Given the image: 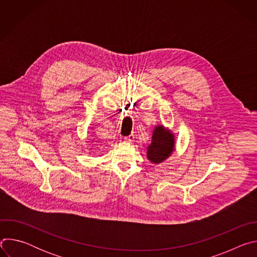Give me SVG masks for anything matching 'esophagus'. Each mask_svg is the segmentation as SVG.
I'll use <instances>...</instances> for the list:
<instances>
[{
  "instance_id": "1",
  "label": "esophagus",
  "mask_w": 257,
  "mask_h": 257,
  "mask_svg": "<svg viewBox=\"0 0 257 257\" xmlns=\"http://www.w3.org/2000/svg\"><path fill=\"white\" fill-rule=\"evenodd\" d=\"M134 138H135V134H134V133H131L130 135H128V136L125 137V140L128 141V142H132V141L134 140Z\"/></svg>"
}]
</instances>
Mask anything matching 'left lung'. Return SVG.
I'll return each instance as SVG.
<instances>
[{
	"mask_svg": "<svg viewBox=\"0 0 257 257\" xmlns=\"http://www.w3.org/2000/svg\"><path fill=\"white\" fill-rule=\"evenodd\" d=\"M174 151V137L163 126H158L153 134V142L148 151V158L155 164L165 161Z\"/></svg>",
	"mask_w": 257,
	"mask_h": 257,
	"instance_id": "8db88e82",
	"label": "left lung"
}]
</instances>
